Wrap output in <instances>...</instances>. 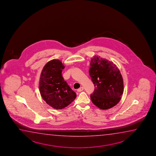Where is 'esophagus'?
I'll return each instance as SVG.
<instances>
[{
	"instance_id": "obj_1",
	"label": "esophagus",
	"mask_w": 156,
	"mask_h": 156,
	"mask_svg": "<svg viewBox=\"0 0 156 156\" xmlns=\"http://www.w3.org/2000/svg\"><path fill=\"white\" fill-rule=\"evenodd\" d=\"M83 90H84V87H80L79 89L77 90V91L79 92H82V91H83Z\"/></svg>"
}]
</instances>
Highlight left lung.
Masks as SVG:
<instances>
[{"instance_id": "1", "label": "left lung", "mask_w": 156, "mask_h": 156, "mask_svg": "<svg viewBox=\"0 0 156 156\" xmlns=\"http://www.w3.org/2000/svg\"><path fill=\"white\" fill-rule=\"evenodd\" d=\"M89 74L95 87L90 96L92 103L101 110L116 105L124 91L123 79L116 65L95 55L91 59Z\"/></svg>"}]
</instances>
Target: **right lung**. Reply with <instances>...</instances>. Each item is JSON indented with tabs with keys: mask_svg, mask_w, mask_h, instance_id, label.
<instances>
[{
	"mask_svg": "<svg viewBox=\"0 0 156 156\" xmlns=\"http://www.w3.org/2000/svg\"><path fill=\"white\" fill-rule=\"evenodd\" d=\"M64 68L60 60L53 59L44 66L40 77L41 96L46 103L57 110L66 108L77 96L62 77Z\"/></svg>",
	"mask_w": 156,
	"mask_h": 156,
	"instance_id": "obj_1",
	"label": "right lung"
}]
</instances>
